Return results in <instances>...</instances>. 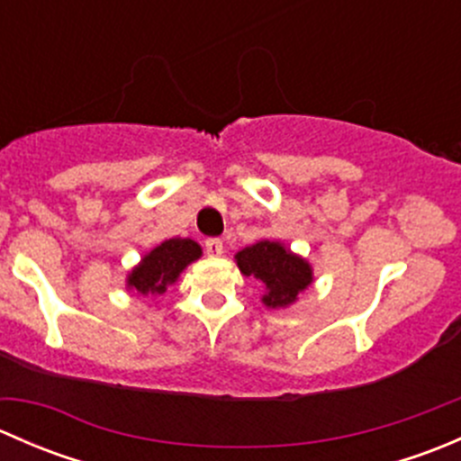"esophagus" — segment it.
<instances>
[{
    "label": "esophagus",
    "mask_w": 461,
    "mask_h": 461,
    "mask_svg": "<svg viewBox=\"0 0 461 461\" xmlns=\"http://www.w3.org/2000/svg\"><path fill=\"white\" fill-rule=\"evenodd\" d=\"M204 252L209 257H221L222 254V240L221 239H207L204 240Z\"/></svg>",
    "instance_id": "1"
}]
</instances>
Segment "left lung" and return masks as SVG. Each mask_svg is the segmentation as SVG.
Wrapping results in <instances>:
<instances>
[{
    "mask_svg": "<svg viewBox=\"0 0 461 461\" xmlns=\"http://www.w3.org/2000/svg\"><path fill=\"white\" fill-rule=\"evenodd\" d=\"M236 265L245 276H254L263 285V303L267 308H287L312 285V265L296 257L278 240H258L236 254Z\"/></svg>",
    "mask_w": 461,
    "mask_h": 461,
    "instance_id": "8db88e82",
    "label": "left lung"
}]
</instances>
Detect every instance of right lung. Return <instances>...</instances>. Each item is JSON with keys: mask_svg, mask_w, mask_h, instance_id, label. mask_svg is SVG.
<instances>
[{"mask_svg": "<svg viewBox=\"0 0 461 461\" xmlns=\"http://www.w3.org/2000/svg\"><path fill=\"white\" fill-rule=\"evenodd\" d=\"M203 249L192 239H169L144 254V258L129 272L127 287L138 294H162L171 283L178 281L180 272L189 263L201 258Z\"/></svg>", "mask_w": 461, "mask_h": 461, "instance_id": "obj_1", "label": "right lung"}]
</instances>
